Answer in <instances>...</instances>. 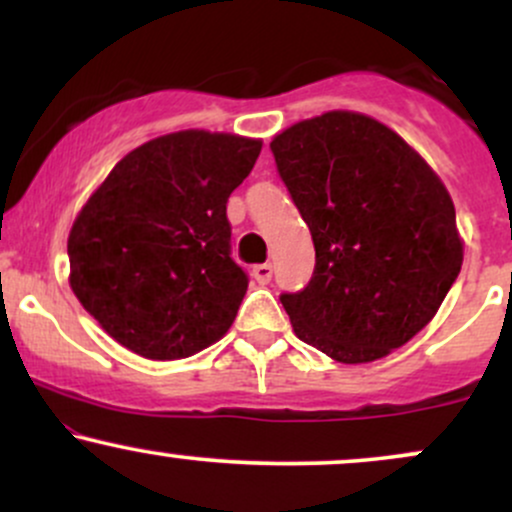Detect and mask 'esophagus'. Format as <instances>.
Instances as JSON below:
<instances>
[{"mask_svg": "<svg viewBox=\"0 0 512 512\" xmlns=\"http://www.w3.org/2000/svg\"><path fill=\"white\" fill-rule=\"evenodd\" d=\"M272 274H274V269H272V264H269V262L255 264V267H252V276H255L257 284H262V286L272 281Z\"/></svg>", "mask_w": 512, "mask_h": 512, "instance_id": "esophagus-1", "label": "esophagus"}]
</instances>
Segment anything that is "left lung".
<instances>
[{"instance_id": "8db88e82", "label": "left lung", "mask_w": 512, "mask_h": 512, "mask_svg": "<svg viewBox=\"0 0 512 512\" xmlns=\"http://www.w3.org/2000/svg\"><path fill=\"white\" fill-rule=\"evenodd\" d=\"M269 149L315 245L308 286L279 296L296 337L339 363L407 344L462 267L443 182L390 127L346 110L298 122Z\"/></svg>"}]
</instances>
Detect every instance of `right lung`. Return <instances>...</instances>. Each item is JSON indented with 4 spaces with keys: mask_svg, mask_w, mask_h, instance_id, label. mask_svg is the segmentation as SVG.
Listing matches in <instances>:
<instances>
[{
    "mask_svg": "<svg viewBox=\"0 0 512 512\" xmlns=\"http://www.w3.org/2000/svg\"><path fill=\"white\" fill-rule=\"evenodd\" d=\"M260 151L236 134H166L88 197L69 233V284L115 342L175 361L228 332L248 274L231 257L226 202Z\"/></svg>",
    "mask_w": 512,
    "mask_h": 512,
    "instance_id": "add662e5",
    "label": "right lung"
}]
</instances>
